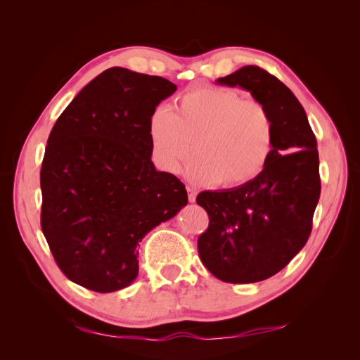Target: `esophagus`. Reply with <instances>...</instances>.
Instances as JSON below:
<instances>
[{
	"mask_svg": "<svg viewBox=\"0 0 360 360\" xmlns=\"http://www.w3.org/2000/svg\"><path fill=\"white\" fill-rule=\"evenodd\" d=\"M186 189H188V193H189V201H191V202H195V200H197V191H195V189L191 188V186H188Z\"/></svg>",
	"mask_w": 360,
	"mask_h": 360,
	"instance_id": "1",
	"label": "esophagus"
}]
</instances>
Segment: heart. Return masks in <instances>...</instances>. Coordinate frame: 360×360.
I'll list each match as a JSON object with an SVG mask.
<instances>
[{
    "instance_id": "obj_1",
    "label": "heart",
    "mask_w": 360,
    "mask_h": 360,
    "mask_svg": "<svg viewBox=\"0 0 360 360\" xmlns=\"http://www.w3.org/2000/svg\"><path fill=\"white\" fill-rule=\"evenodd\" d=\"M148 136L159 165L177 172L195 156L191 177L198 183L242 186L264 171L274 153L275 123L264 103L214 85L183 93L172 106L158 108Z\"/></svg>"
}]
</instances>
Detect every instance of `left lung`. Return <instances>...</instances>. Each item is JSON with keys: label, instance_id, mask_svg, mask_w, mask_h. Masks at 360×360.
<instances>
[{"label": "left lung", "instance_id": "1", "mask_svg": "<svg viewBox=\"0 0 360 360\" xmlns=\"http://www.w3.org/2000/svg\"><path fill=\"white\" fill-rule=\"evenodd\" d=\"M216 82L249 91L275 123L274 153L255 180L197 197L210 217L198 238L202 264L224 282L250 284L276 275L308 242L321 191L317 139L297 97L264 69L245 66Z\"/></svg>", "mask_w": 360, "mask_h": 360}]
</instances>
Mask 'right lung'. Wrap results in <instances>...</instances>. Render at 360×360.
I'll return each mask as SVG.
<instances>
[{
  "instance_id": "add662e5",
  "label": "right lung",
  "mask_w": 360,
  "mask_h": 360,
  "mask_svg": "<svg viewBox=\"0 0 360 360\" xmlns=\"http://www.w3.org/2000/svg\"><path fill=\"white\" fill-rule=\"evenodd\" d=\"M177 90L160 76L111 68L53 124L40 171L41 231L72 282L97 292L138 276L147 233L188 204L184 184L151 162L148 120Z\"/></svg>"
}]
</instances>
